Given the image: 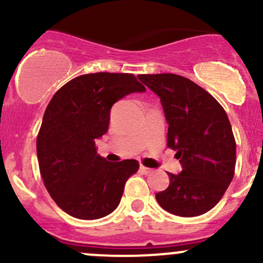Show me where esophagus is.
I'll use <instances>...</instances> for the list:
<instances>
[{
	"instance_id": "esophagus-1",
	"label": "esophagus",
	"mask_w": 263,
	"mask_h": 263,
	"mask_svg": "<svg viewBox=\"0 0 263 263\" xmlns=\"http://www.w3.org/2000/svg\"><path fill=\"white\" fill-rule=\"evenodd\" d=\"M140 171H141L144 174L151 173V169L150 168H146V166H144V165H140Z\"/></svg>"
}]
</instances>
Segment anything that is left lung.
Segmentation results:
<instances>
[{
  "mask_svg": "<svg viewBox=\"0 0 263 263\" xmlns=\"http://www.w3.org/2000/svg\"><path fill=\"white\" fill-rule=\"evenodd\" d=\"M160 98L168 122L166 145L182 172L168 173L169 187L156 193L159 205L183 217L202 215L229 187L235 168V140L227 113L213 95L174 73L139 75Z\"/></svg>",
  "mask_w": 263,
  "mask_h": 263,
  "instance_id": "left-lung-1",
  "label": "left lung"
}]
</instances>
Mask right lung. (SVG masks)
<instances>
[{
    "instance_id": "right-lung-1",
    "label": "right lung",
    "mask_w": 263,
    "mask_h": 263,
    "mask_svg": "<svg viewBox=\"0 0 263 263\" xmlns=\"http://www.w3.org/2000/svg\"><path fill=\"white\" fill-rule=\"evenodd\" d=\"M144 91L131 73L97 72L75 78L53 95L36 137V155L44 185L66 214L95 220L119 205L139 163L107 161L97 153L95 140L107 134L116 102Z\"/></svg>"
}]
</instances>
